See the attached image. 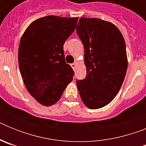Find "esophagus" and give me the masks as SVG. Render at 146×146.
I'll use <instances>...</instances> for the list:
<instances>
[{"instance_id":"obj_1","label":"esophagus","mask_w":146,"mask_h":146,"mask_svg":"<svg viewBox=\"0 0 146 146\" xmlns=\"http://www.w3.org/2000/svg\"><path fill=\"white\" fill-rule=\"evenodd\" d=\"M71 66H72V69H74V68H75V66H76V64H75V63H73V64H71Z\"/></svg>"}]
</instances>
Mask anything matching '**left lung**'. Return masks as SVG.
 Returning a JSON list of instances; mask_svg holds the SVG:
<instances>
[{
  "instance_id": "obj_1",
  "label": "left lung",
  "mask_w": 146,
  "mask_h": 146,
  "mask_svg": "<svg viewBox=\"0 0 146 146\" xmlns=\"http://www.w3.org/2000/svg\"><path fill=\"white\" fill-rule=\"evenodd\" d=\"M77 33L85 48L87 74L77 80L82 102L90 109L109 104L117 95L127 70L126 44L115 25L97 18H80Z\"/></svg>"
}]
</instances>
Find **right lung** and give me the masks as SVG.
<instances>
[{
    "instance_id": "1",
    "label": "right lung",
    "mask_w": 146,
    "mask_h": 146,
    "mask_svg": "<svg viewBox=\"0 0 146 146\" xmlns=\"http://www.w3.org/2000/svg\"><path fill=\"white\" fill-rule=\"evenodd\" d=\"M78 18L47 16L35 20L20 40L18 61L29 94L40 104L57 102L74 72L64 58V44Z\"/></svg>"
}]
</instances>
